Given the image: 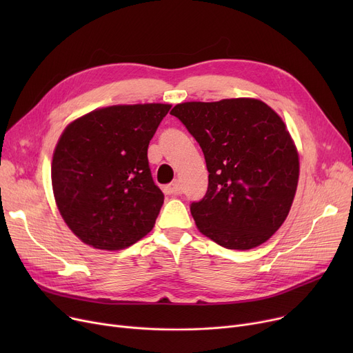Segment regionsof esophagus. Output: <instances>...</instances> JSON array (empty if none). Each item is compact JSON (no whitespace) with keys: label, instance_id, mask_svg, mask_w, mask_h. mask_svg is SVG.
I'll return each mask as SVG.
<instances>
[{"label":"esophagus","instance_id":"esophagus-1","mask_svg":"<svg viewBox=\"0 0 353 353\" xmlns=\"http://www.w3.org/2000/svg\"><path fill=\"white\" fill-rule=\"evenodd\" d=\"M179 190L180 189H179V181L177 180L170 183V184H165V186L163 188V192L167 196H176V194H179Z\"/></svg>","mask_w":353,"mask_h":353}]
</instances>
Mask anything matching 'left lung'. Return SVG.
Masks as SVG:
<instances>
[{
	"label": "left lung",
	"mask_w": 353,
	"mask_h": 353,
	"mask_svg": "<svg viewBox=\"0 0 353 353\" xmlns=\"http://www.w3.org/2000/svg\"><path fill=\"white\" fill-rule=\"evenodd\" d=\"M205 154L209 186L190 205L199 230L226 249L265 243L282 226L298 188L299 156L283 120L261 100L174 105Z\"/></svg>",
	"instance_id": "8db88e82"
}]
</instances>
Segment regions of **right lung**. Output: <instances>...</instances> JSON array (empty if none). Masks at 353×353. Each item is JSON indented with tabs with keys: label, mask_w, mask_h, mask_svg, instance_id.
<instances>
[{
	"label": "right lung",
	"mask_w": 353,
	"mask_h": 353,
	"mask_svg": "<svg viewBox=\"0 0 353 353\" xmlns=\"http://www.w3.org/2000/svg\"><path fill=\"white\" fill-rule=\"evenodd\" d=\"M170 104L111 105L77 119L54 150L51 181L59 210L81 242L120 250L150 232L164 201L147 159Z\"/></svg>",
	"instance_id": "obj_1"
}]
</instances>
